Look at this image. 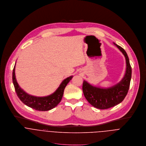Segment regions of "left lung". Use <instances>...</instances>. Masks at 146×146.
<instances>
[{
  "instance_id": "8db88e82",
  "label": "left lung",
  "mask_w": 146,
  "mask_h": 146,
  "mask_svg": "<svg viewBox=\"0 0 146 146\" xmlns=\"http://www.w3.org/2000/svg\"><path fill=\"white\" fill-rule=\"evenodd\" d=\"M124 55L127 69L125 74L121 82L108 89H102L92 86L86 81L83 83L82 90L84 96L92 106L100 109H106L121 102L126 97L132 76V68L129 58L125 50L114 43Z\"/></svg>"
}]
</instances>
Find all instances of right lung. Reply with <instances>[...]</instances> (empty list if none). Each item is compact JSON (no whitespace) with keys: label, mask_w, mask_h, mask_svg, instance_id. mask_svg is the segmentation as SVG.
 <instances>
[{"label":"right lung","mask_w":146,"mask_h":146,"mask_svg":"<svg viewBox=\"0 0 146 146\" xmlns=\"http://www.w3.org/2000/svg\"><path fill=\"white\" fill-rule=\"evenodd\" d=\"M73 76L65 79L56 91L52 94L44 97H38L29 95L25 92L18 84L15 75V66L13 72V82L15 92L20 100L26 105L39 111L49 110L56 106L61 101L65 87L71 80Z\"/></svg>","instance_id":"obj_1"}]
</instances>
